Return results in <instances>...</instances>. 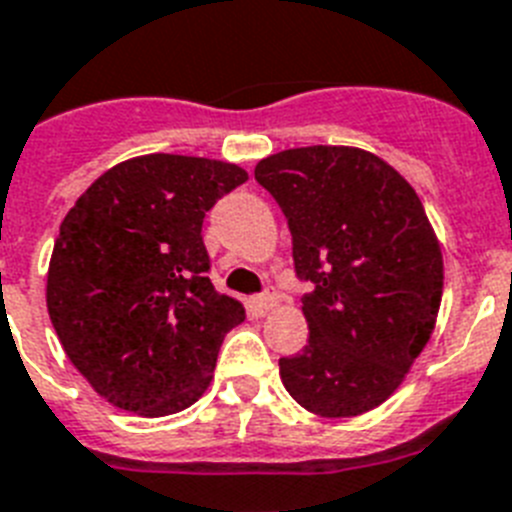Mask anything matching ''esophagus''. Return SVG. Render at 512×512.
I'll return each instance as SVG.
<instances>
[{"label": "esophagus", "instance_id": "34e87169", "mask_svg": "<svg viewBox=\"0 0 512 512\" xmlns=\"http://www.w3.org/2000/svg\"><path fill=\"white\" fill-rule=\"evenodd\" d=\"M276 304H278L276 291H265L263 296H255V299L249 302V307H252V312H255V315H268L270 309L276 307Z\"/></svg>", "mask_w": 512, "mask_h": 512}]
</instances>
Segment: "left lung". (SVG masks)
I'll list each match as a JSON object with an SVG mask.
<instances>
[{
    "mask_svg": "<svg viewBox=\"0 0 512 512\" xmlns=\"http://www.w3.org/2000/svg\"><path fill=\"white\" fill-rule=\"evenodd\" d=\"M255 179L289 221L296 276L312 283L309 341L278 362L283 385L325 419L377 409L440 312L442 252L422 200L390 163L349 145L281 150Z\"/></svg>",
    "mask_w": 512,
    "mask_h": 512,
    "instance_id": "8db88e82",
    "label": "left lung"
}]
</instances>
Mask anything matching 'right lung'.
Returning <instances> with one entry per match:
<instances>
[{
	"label": "right lung",
	"instance_id": "right-lung-1",
	"mask_svg": "<svg viewBox=\"0 0 512 512\" xmlns=\"http://www.w3.org/2000/svg\"><path fill=\"white\" fill-rule=\"evenodd\" d=\"M244 182L236 163L150 153L98 176L64 216L46 276L51 325L119 409L156 419L208 390L244 307L210 283L203 218Z\"/></svg>",
	"mask_w": 512,
	"mask_h": 512
}]
</instances>
